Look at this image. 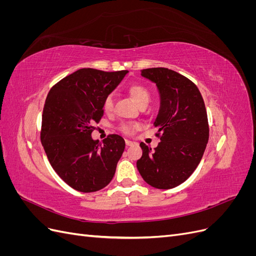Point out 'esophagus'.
<instances>
[{"mask_svg":"<svg viewBox=\"0 0 256 256\" xmlns=\"http://www.w3.org/2000/svg\"><path fill=\"white\" fill-rule=\"evenodd\" d=\"M125 143H126V145H127V146H132V145H134V144H136V142L129 141V140H126V141H125Z\"/></svg>","mask_w":256,"mask_h":256,"instance_id":"obj_1","label":"esophagus"}]
</instances>
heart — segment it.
<instances>
[{
  "label": "heart",
  "mask_w": 256,
  "mask_h": 256,
  "mask_svg": "<svg viewBox=\"0 0 256 256\" xmlns=\"http://www.w3.org/2000/svg\"><path fill=\"white\" fill-rule=\"evenodd\" d=\"M128 94L134 98V102L140 106H145L147 104L150 102V92L147 90L144 85L142 84H138L134 83L130 84L128 88H127ZM113 106H114V100L111 95H108L104 97V102H102V108L106 113H111L113 111ZM136 127H138L136 124L132 122H120L118 126V130L124 134L130 136L134 132Z\"/></svg>",
  "instance_id": "obj_1"
}]
</instances>
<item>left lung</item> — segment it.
<instances>
[{"label":"left lung","mask_w":256,"mask_h":256,"mask_svg":"<svg viewBox=\"0 0 256 256\" xmlns=\"http://www.w3.org/2000/svg\"><path fill=\"white\" fill-rule=\"evenodd\" d=\"M157 84L161 106L154 126L160 142L152 150L141 142L136 168L143 180L157 189H172L186 182L202 159L209 138L207 112L196 85L171 69L142 70Z\"/></svg>","instance_id":"8db88e82"}]
</instances>
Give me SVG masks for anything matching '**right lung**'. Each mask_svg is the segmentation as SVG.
I'll use <instances>...</instances> for the list:
<instances>
[{
	"instance_id": "1",
	"label": "right lung",
	"mask_w": 256,
	"mask_h": 256,
	"mask_svg": "<svg viewBox=\"0 0 256 256\" xmlns=\"http://www.w3.org/2000/svg\"><path fill=\"white\" fill-rule=\"evenodd\" d=\"M127 72L82 68L54 84L46 98L40 141L54 171L76 191H98L115 174L124 138L109 134L100 143L90 134L104 116V97Z\"/></svg>"
}]
</instances>
